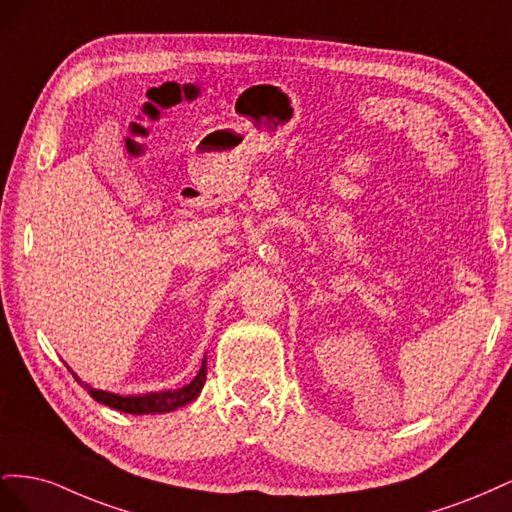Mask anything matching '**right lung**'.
I'll return each instance as SVG.
<instances>
[{"label": "right lung", "instance_id": "right-lung-1", "mask_svg": "<svg viewBox=\"0 0 512 512\" xmlns=\"http://www.w3.org/2000/svg\"><path fill=\"white\" fill-rule=\"evenodd\" d=\"M72 376L85 386L91 397L100 401V404L108 406V408L126 412V414H164V412H173L181 406L192 404V401L200 395V391H203L205 380H207V354H205L203 363H200V369H198V374L194 376V380L190 384L181 386V389H175V391H160V393H145V395H117V393H111V391L94 389V386L83 382L79 376H76L74 371H72Z\"/></svg>", "mask_w": 512, "mask_h": 512}]
</instances>
